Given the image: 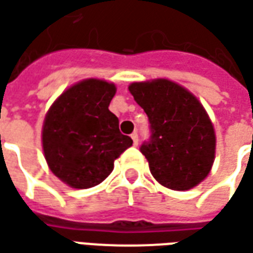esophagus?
I'll list each match as a JSON object with an SVG mask.
<instances>
[{"mask_svg": "<svg viewBox=\"0 0 253 253\" xmlns=\"http://www.w3.org/2000/svg\"><path fill=\"white\" fill-rule=\"evenodd\" d=\"M131 139H132V144L137 146V145H138V134H137V131L132 132V134H131Z\"/></svg>", "mask_w": 253, "mask_h": 253, "instance_id": "1", "label": "esophagus"}]
</instances>
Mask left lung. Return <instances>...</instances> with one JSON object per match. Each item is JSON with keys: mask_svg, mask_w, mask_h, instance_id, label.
Returning a JSON list of instances; mask_svg holds the SVG:
<instances>
[{"mask_svg": "<svg viewBox=\"0 0 253 253\" xmlns=\"http://www.w3.org/2000/svg\"><path fill=\"white\" fill-rule=\"evenodd\" d=\"M128 90L149 119L151 138L139 149L153 178L172 190L197 186L211 171L216 146L201 102L169 79L134 82Z\"/></svg>", "mask_w": 253, "mask_h": 253, "instance_id": "left-lung-1", "label": "left lung"}]
</instances>
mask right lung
Instances as JSON below:
<instances>
[{"instance_id": "right-lung-1", "label": "right lung", "mask_w": 253, "mask_h": 253, "mask_svg": "<svg viewBox=\"0 0 253 253\" xmlns=\"http://www.w3.org/2000/svg\"><path fill=\"white\" fill-rule=\"evenodd\" d=\"M116 86L84 79L53 102L42 127V148L54 175L75 189L93 188L114 169V162L132 145L108 109Z\"/></svg>"}]
</instances>
